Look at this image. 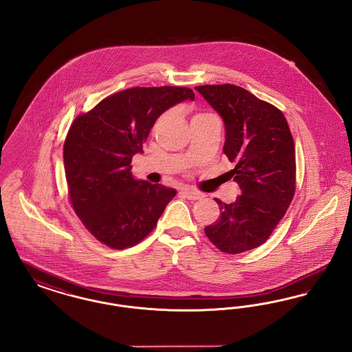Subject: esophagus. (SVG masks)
Segmentation results:
<instances>
[{"label":"esophagus","mask_w":352,"mask_h":352,"mask_svg":"<svg viewBox=\"0 0 352 352\" xmlns=\"http://www.w3.org/2000/svg\"><path fill=\"white\" fill-rule=\"evenodd\" d=\"M181 194L184 195V198H187V199H190V201H198V199L203 198V194H201V192L197 191V190H191V188H184V190L181 191Z\"/></svg>","instance_id":"1"}]
</instances>
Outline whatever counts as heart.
Wrapping results in <instances>:
<instances>
[{
	"instance_id": "heart-1",
	"label": "heart",
	"mask_w": 352,
	"mask_h": 352,
	"mask_svg": "<svg viewBox=\"0 0 352 352\" xmlns=\"http://www.w3.org/2000/svg\"><path fill=\"white\" fill-rule=\"evenodd\" d=\"M197 116H198V115H197Z\"/></svg>"
}]
</instances>
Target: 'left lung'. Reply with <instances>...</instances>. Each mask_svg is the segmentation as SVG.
Listing matches in <instances>:
<instances>
[{
    "label": "left lung",
    "mask_w": 352,
    "mask_h": 352,
    "mask_svg": "<svg viewBox=\"0 0 352 352\" xmlns=\"http://www.w3.org/2000/svg\"><path fill=\"white\" fill-rule=\"evenodd\" d=\"M195 89L226 126L223 151L236 166L241 194L234 203L215 199L220 218L207 226L210 241L224 253L257 248L284 218L296 191V151L284 113L234 84Z\"/></svg>",
    "instance_id": "1"
}]
</instances>
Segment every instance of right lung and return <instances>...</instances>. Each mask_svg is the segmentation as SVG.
<instances>
[{"label":"right lung","mask_w":352,"mask_h":352,"mask_svg":"<svg viewBox=\"0 0 352 352\" xmlns=\"http://www.w3.org/2000/svg\"><path fill=\"white\" fill-rule=\"evenodd\" d=\"M186 87H134L75 118L63 161L68 192L85 228L105 245L133 247L151 234L177 190L135 179L132 158L168 108L194 100Z\"/></svg>","instance_id":"right-lung-1"}]
</instances>
